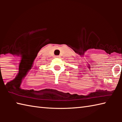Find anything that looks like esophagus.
Masks as SVG:
<instances>
[{
	"instance_id": "34e87169",
	"label": "esophagus",
	"mask_w": 122,
	"mask_h": 122,
	"mask_svg": "<svg viewBox=\"0 0 122 122\" xmlns=\"http://www.w3.org/2000/svg\"><path fill=\"white\" fill-rule=\"evenodd\" d=\"M55 57H56V58H60V56H58V55H56V56H55Z\"/></svg>"
}]
</instances>
